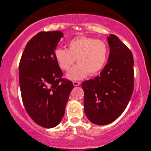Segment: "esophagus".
<instances>
[{
  "instance_id": "obj_1",
  "label": "esophagus",
  "mask_w": 151,
  "mask_h": 151,
  "mask_svg": "<svg viewBox=\"0 0 151 151\" xmlns=\"http://www.w3.org/2000/svg\"><path fill=\"white\" fill-rule=\"evenodd\" d=\"M73 84L74 86H79L80 84V82H78V81H73Z\"/></svg>"
}]
</instances>
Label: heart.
Here are the masks:
<instances>
[{"mask_svg":"<svg viewBox=\"0 0 151 151\" xmlns=\"http://www.w3.org/2000/svg\"><path fill=\"white\" fill-rule=\"evenodd\" d=\"M68 49L57 48L54 56L59 67L67 71L75 63L78 64L67 73L71 80L83 79L88 74L96 76L102 71L106 65L109 48L103 40L86 36H79L68 42Z\"/></svg>","mask_w":151,"mask_h":151,"instance_id":"obj_1","label":"heart"}]
</instances>
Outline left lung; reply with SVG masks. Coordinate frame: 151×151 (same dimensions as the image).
Masks as SVG:
<instances>
[{"instance_id":"1","label":"left lung","mask_w":151,"mask_h":151,"mask_svg":"<svg viewBox=\"0 0 151 151\" xmlns=\"http://www.w3.org/2000/svg\"><path fill=\"white\" fill-rule=\"evenodd\" d=\"M110 48L108 63L94 79L83 82L84 112L97 125L109 124L127 108L134 88L133 57L115 36L107 37Z\"/></svg>"}]
</instances>
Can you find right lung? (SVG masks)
Masks as SVG:
<instances>
[{"label": "right lung", "mask_w": 151, "mask_h": 151, "mask_svg": "<svg viewBox=\"0 0 151 151\" xmlns=\"http://www.w3.org/2000/svg\"><path fill=\"white\" fill-rule=\"evenodd\" d=\"M63 34L41 32L27 44L19 64L22 100L37 124L50 129L60 122L73 84L64 79L54 56Z\"/></svg>", "instance_id": "right-lung-1"}]
</instances>
